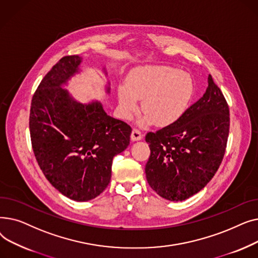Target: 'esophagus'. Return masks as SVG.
Instances as JSON below:
<instances>
[{
  "instance_id": "obj_1",
  "label": "esophagus",
  "mask_w": 258,
  "mask_h": 258,
  "mask_svg": "<svg viewBox=\"0 0 258 258\" xmlns=\"http://www.w3.org/2000/svg\"><path fill=\"white\" fill-rule=\"evenodd\" d=\"M143 137V134L138 130V128H134L131 135V138L133 141H137V140H141Z\"/></svg>"
}]
</instances>
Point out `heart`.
I'll return each mask as SVG.
<instances>
[{
    "mask_svg": "<svg viewBox=\"0 0 258 258\" xmlns=\"http://www.w3.org/2000/svg\"><path fill=\"white\" fill-rule=\"evenodd\" d=\"M194 91V80L186 72L167 66L139 67L118 89L119 112L131 119L138 110V99H142L145 115L141 124L169 125L184 114Z\"/></svg>",
    "mask_w": 258,
    "mask_h": 258,
    "instance_id": "1",
    "label": "heart"
}]
</instances>
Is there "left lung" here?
<instances>
[{"label": "left lung", "mask_w": 258, "mask_h": 258, "mask_svg": "<svg viewBox=\"0 0 258 258\" xmlns=\"http://www.w3.org/2000/svg\"><path fill=\"white\" fill-rule=\"evenodd\" d=\"M229 106L208 76V88L173 123L146 134L151 156L146 180L162 198L184 201L204 188L218 171L228 141Z\"/></svg>", "instance_id": "obj_1"}]
</instances>
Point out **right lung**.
<instances>
[{"label":"right lung","instance_id":"obj_1","mask_svg":"<svg viewBox=\"0 0 258 258\" xmlns=\"http://www.w3.org/2000/svg\"><path fill=\"white\" fill-rule=\"evenodd\" d=\"M80 62L78 55L63 56L40 81L31 100L29 130L47 180L67 198L85 202L107 187L113 158L128 146L132 127L106 115L100 102L79 103L61 88Z\"/></svg>","mask_w":258,"mask_h":258}]
</instances>
